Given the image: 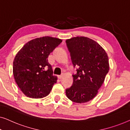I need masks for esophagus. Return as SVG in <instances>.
Instances as JSON below:
<instances>
[{
  "label": "esophagus",
  "mask_w": 130,
  "mask_h": 130,
  "mask_svg": "<svg viewBox=\"0 0 130 130\" xmlns=\"http://www.w3.org/2000/svg\"><path fill=\"white\" fill-rule=\"evenodd\" d=\"M63 76V74H62V75H58V78H59V79H61V78H62Z\"/></svg>",
  "instance_id": "esophagus-1"
}]
</instances>
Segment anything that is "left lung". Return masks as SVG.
<instances>
[{"label": "left lung", "instance_id": "obj_1", "mask_svg": "<svg viewBox=\"0 0 130 130\" xmlns=\"http://www.w3.org/2000/svg\"><path fill=\"white\" fill-rule=\"evenodd\" d=\"M66 43L73 65L77 67V73L72 75V85L66 89V95L76 103L89 101L98 94L108 72V57L97 42L88 38L74 37Z\"/></svg>", "mask_w": 130, "mask_h": 130}]
</instances>
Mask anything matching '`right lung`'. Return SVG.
<instances>
[{"mask_svg":"<svg viewBox=\"0 0 130 130\" xmlns=\"http://www.w3.org/2000/svg\"><path fill=\"white\" fill-rule=\"evenodd\" d=\"M62 41L50 36L36 38L26 43L16 54L13 74L18 86L26 96L41 98L50 93L57 76L53 75L47 58Z\"/></svg>","mask_w":130,"mask_h":130,"instance_id":"obj_1","label":"right lung"}]
</instances>
